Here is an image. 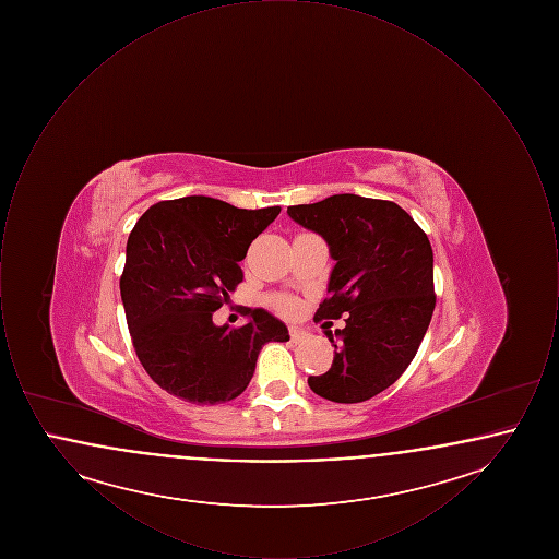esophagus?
I'll return each instance as SVG.
<instances>
[{"label": "esophagus", "mask_w": 559, "mask_h": 559, "mask_svg": "<svg viewBox=\"0 0 559 559\" xmlns=\"http://www.w3.org/2000/svg\"><path fill=\"white\" fill-rule=\"evenodd\" d=\"M289 337H292V342L297 344V342H301V340L306 337V331L299 329V326H292V329H289Z\"/></svg>", "instance_id": "obj_1"}]
</instances>
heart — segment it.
<instances>
[{"label": "heart", "instance_id": "obj_1", "mask_svg": "<svg viewBox=\"0 0 559 559\" xmlns=\"http://www.w3.org/2000/svg\"><path fill=\"white\" fill-rule=\"evenodd\" d=\"M276 308L283 312V314H293L295 312V304L292 299H278L276 301Z\"/></svg>", "mask_w": 559, "mask_h": 559}]
</instances>
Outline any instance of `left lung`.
I'll return each instance as SVG.
<instances>
[{
	"label": "left lung",
	"instance_id": "left-lung-1",
	"mask_svg": "<svg viewBox=\"0 0 559 559\" xmlns=\"http://www.w3.org/2000/svg\"><path fill=\"white\" fill-rule=\"evenodd\" d=\"M320 235L335 260L317 320L346 324L324 335L333 365L308 385L320 399L354 404L388 390L413 362L433 314V253L426 233L392 201L333 194L287 207ZM322 324V326H324Z\"/></svg>",
	"mask_w": 559,
	"mask_h": 559
}]
</instances>
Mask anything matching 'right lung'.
<instances>
[{"label": "right lung", "mask_w": 559, "mask_h": 559, "mask_svg": "<svg viewBox=\"0 0 559 559\" xmlns=\"http://www.w3.org/2000/svg\"><path fill=\"white\" fill-rule=\"evenodd\" d=\"M278 213L194 194L160 201L135 222L121 299L135 354L165 392L192 404L237 399L262 347L289 340L285 322L264 308H249L239 329L213 322L242 281L239 262L251 240Z\"/></svg>", "instance_id": "add662e5"}]
</instances>
